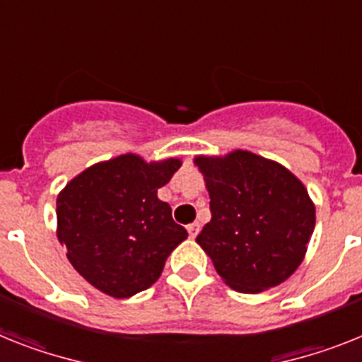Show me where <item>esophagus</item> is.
I'll list each match as a JSON object with an SVG mask.
<instances>
[{"label":"esophagus","mask_w":362,"mask_h":362,"mask_svg":"<svg viewBox=\"0 0 362 362\" xmlns=\"http://www.w3.org/2000/svg\"><path fill=\"white\" fill-rule=\"evenodd\" d=\"M187 232H189V238H197V233L200 232V224L199 223H193L187 226Z\"/></svg>","instance_id":"esophagus-1"}]
</instances>
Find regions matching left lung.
Here are the masks:
<instances>
[{
    "label": "left lung",
    "instance_id": "obj_1",
    "mask_svg": "<svg viewBox=\"0 0 362 362\" xmlns=\"http://www.w3.org/2000/svg\"><path fill=\"white\" fill-rule=\"evenodd\" d=\"M209 193L211 221L197 243L239 293H261L302 263L315 230V204L284 165L248 151L197 156Z\"/></svg>",
    "mask_w": 362,
    "mask_h": 362
}]
</instances>
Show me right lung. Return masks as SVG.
Returning <instances> with one entry per match:
<instances>
[{
    "mask_svg": "<svg viewBox=\"0 0 362 362\" xmlns=\"http://www.w3.org/2000/svg\"><path fill=\"white\" fill-rule=\"evenodd\" d=\"M182 162L147 163L121 154L75 176L57 199V235L78 274L101 293L129 298L160 278L167 256L187 238L158 189Z\"/></svg>",
    "mask_w": 362,
    "mask_h": 362,
    "instance_id": "add662e5",
    "label": "right lung"
}]
</instances>
